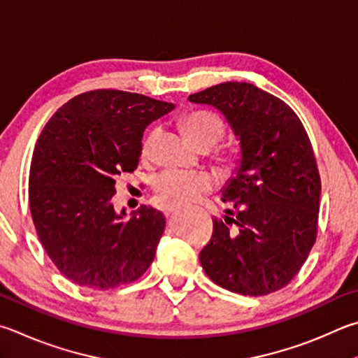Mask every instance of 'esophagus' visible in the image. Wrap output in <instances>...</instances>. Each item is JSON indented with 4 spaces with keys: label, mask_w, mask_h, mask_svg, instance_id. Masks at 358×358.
Here are the masks:
<instances>
[{
    "label": "esophagus",
    "mask_w": 358,
    "mask_h": 358,
    "mask_svg": "<svg viewBox=\"0 0 358 358\" xmlns=\"http://www.w3.org/2000/svg\"><path fill=\"white\" fill-rule=\"evenodd\" d=\"M167 214H169V213H167Z\"/></svg>",
    "instance_id": "esophagus-1"
}]
</instances>
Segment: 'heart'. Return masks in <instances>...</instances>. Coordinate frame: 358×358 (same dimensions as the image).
Wrapping results in <instances>:
<instances>
[{
  "instance_id": "1",
  "label": "heart",
  "mask_w": 358,
  "mask_h": 358,
  "mask_svg": "<svg viewBox=\"0 0 358 358\" xmlns=\"http://www.w3.org/2000/svg\"><path fill=\"white\" fill-rule=\"evenodd\" d=\"M181 131L186 139L197 148H211L219 142L224 134V123L217 115L206 111L187 113L180 119ZM158 138V129H152L141 145V157L147 159L150 157L155 141ZM214 180L206 172H180L166 171L161 172L153 180V187L159 200L166 203H185L199 199L201 194L210 191Z\"/></svg>"
}]
</instances>
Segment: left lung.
Returning <instances> with one entry per match:
<instances>
[{
	"label": "left lung",
	"instance_id": "1",
	"mask_svg": "<svg viewBox=\"0 0 358 358\" xmlns=\"http://www.w3.org/2000/svg\"><path fill=\"white\" fill-rule=\"evenodd\" d=\"M187 100L216 108L239 141L238 166L200 252L211 280L244 296H264L291 282L316 241L321 180L308 134L296 113L249 83H220ZM235 223L230 229L229 224Z\"/></svg>",
	"mask_w": 358,
	"mask_h": 358
}]
</instances>
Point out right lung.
Masks as SVG:
<instances>
[{
	"label": "right lung",
	"mask_w": 358,
	"mask_h": 358,
	"mask_svg": "<svg viewBox=\"0 0 358 358\" xmlns=\"http://www.w3.org/2000/svg\"><path fill=\"white\" fill-rule=\"evenodd\" d=\"M173 103L101 89L57 109L38 136L29 208L38 239L69 280L90 289L131 283L152 264L166 217L114 210L115 178L139 164L142 134Z\"/></svg>",
	"instance_id": "1"
}]
</instances>
